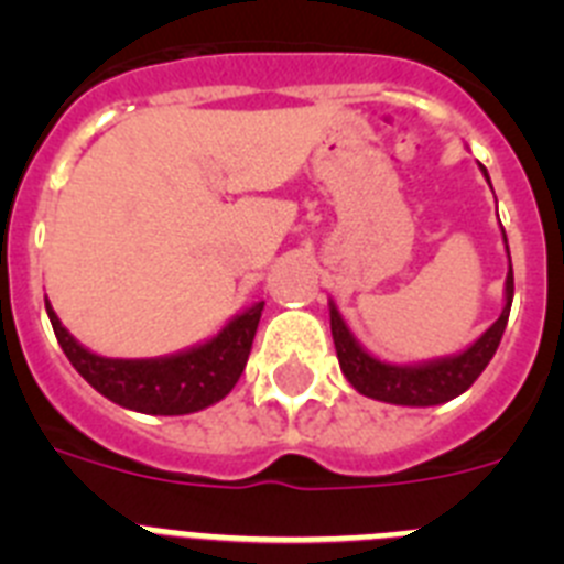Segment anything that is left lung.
Instances as JSON below:
<instances>
[{
    "mask_svg": "<svg viewBox=\"0 0 564 564\" xmlns=\"http://www.w3.org/2000/svg\"><path fill=\"white\" fill-rule=\"evenodd\" d=\"M482 177L488 181L486 166L480 163ZM491 186V181H488ZM502 242H506L508 253V239L502 231ZM502 305L500 318L495 325L488 327L477 341H471L466 350L452 352V356L430 358V361H415V364H395L383 361V358L372 356L347 327L344 316L338 313L336 302L330 299V330L333 344H336L338 367H341L344 378L356 387L361 395L372 398V401L395 403V406H437L452 398L463 395V392L477 381L488 361L495 358L500 338L506 333L508 313H511V299H514V271H511V253H508V273H506V288H502Z\"/></svg>",
    "mask_w": 564,
    "mask_h": 564,
    "instance_id": "1",
    "label": "left lung"
}]
</instances>
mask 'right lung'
I'll return each instance as SVG.
<instances>
[{
  "instance_id": "1",
  "label": "right lung",
  "mask_w": 564,
  "mask_h": 564,
  "mask_svg": "<svg viewBox=\"0 0 564 564\" xmlns=\"http://www.w3.org/2000/svg\"><path fill=\"white\" fill-rule=\"evenodd\" d=\"M50 325L78 376L123 410L143 415H192L223 401L239 381L265 302L239 311L217 336L158 358H107L87 350L44 299Z\"/></svg>"
}]
</instances>
